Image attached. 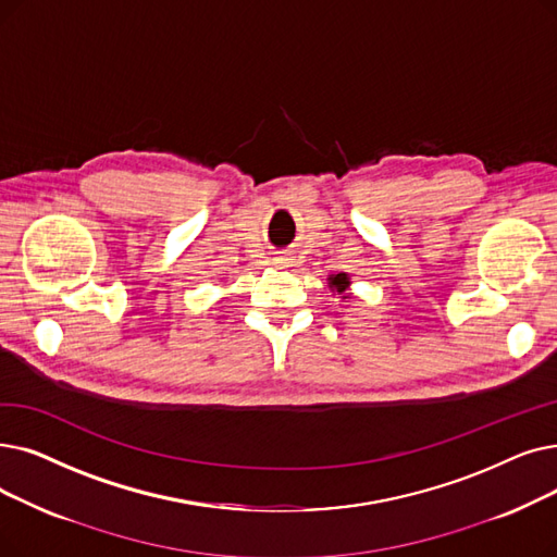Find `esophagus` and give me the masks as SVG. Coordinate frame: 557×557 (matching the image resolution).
<instances>
[{"label": "esophagus", "mask_w": 557, "mask_h": 557, "mask_svg": "<svg viewBox=\"0 0 557 557\" xmlns=\"http://www.w3.org/2000/svg\"><path fill=\"white\" fill-rule=\"evenodd\" d=\"M288 261H292V259H288L286 255H277V257H273V263H275V265H286Z\"/></svg>", "instance_id": "34e87169"}]
</instances>
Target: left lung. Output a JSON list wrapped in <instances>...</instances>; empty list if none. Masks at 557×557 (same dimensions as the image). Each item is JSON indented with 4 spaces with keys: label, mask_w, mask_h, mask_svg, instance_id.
Returning <instances> with one entry per match:
<instances>
[{
    "label": "left lung",
    "mask_w": 557,
    "mask_h": 557,
    "mask_svg": "<svg viewBox=\"0 0 557 557\" xmlns=\"http://www.w3.org/2000/svg\"><path fill=\"white\" fill-rule=\"evenodd\" d=\"M350 275L348 273H332L327 275V288L332 292V296H336L338 300H348L350 294Z\"/></svg>",
    "instance_id": "obj_1"
}]
</instances>
